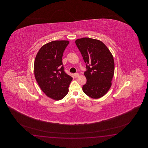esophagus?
Instances as JSON below:
<instances>
[{"mask_svg": "<svg viewBox=\"0 0 148 148\" xmlns=\"http://www.w3.org/2000/svg\"><path fill=\"white\" fill-rule=\"evenodd\" d=\"M74 76H75V78H77V77H78L79 76V74L78 73H75L74 74Z\"/></svg>", "mask_w": 148, "mask_h": 148, "instance_id": "esophagus-1", "label": "esophagus"}]
</instances>
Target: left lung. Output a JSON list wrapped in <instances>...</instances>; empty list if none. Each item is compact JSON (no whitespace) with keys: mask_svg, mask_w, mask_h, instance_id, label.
<instances>
[{"mask_svg":"<svg viewBox=\"0 0 148 148\" xmlns=\"http://www.w3.org/2000/svg\"><path fill=\"white\" fill-rule=\"evenodd\" d=\"M75 43L87 69L84 73L87 82L82 90L92 98L104 96L110 89L114 74L112 54L104 43L96 39L81 38L77 39Z\"/></svg>","mask_w":148,"mask_h":148,"instance_id":"obj_1","label":"left lung"}]
</instances>
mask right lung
I'll return each instance as SVG.
<instances>
[{
    "instance_id": "1",
    "label": "right lung",
    "mask_w": 148,
    "mask_h": 148,
    "mask_svg": "<svg viewBox=\"0 0 148 148\" xmlns=\"http://www.w3.org/2000/svg\"><path fill=\"white\" fill-rule=\"evenodd\" d=\"M69 41H53L39 50L34 64L35 78L41 90L56 101L64 97L73 78L64 71L62 56Z\"/></svg>"
}]
</instances>
